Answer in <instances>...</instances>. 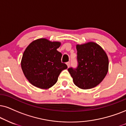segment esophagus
I'll use <instances>...</instances> for the list:
<instances>
[{
  "label": "esophagus",
  "instance_id": "esophagus-1",
  "mask_svg": "<svg viewBox=\"0 0 126 126\" xmlns=\"http://www.w3.org/2000/svg\"><path fill=\"white\" fill-rule=\"evenodd\" d=\"M66 63V65H67L68 67L69 68V66H70V62L68 61V62H67V63Z\"/></svg>",
  "mask_w": 126,
  "mask_h": 126
}]
</instances>
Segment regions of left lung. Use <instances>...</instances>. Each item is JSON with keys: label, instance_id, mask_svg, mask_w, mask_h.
I'll return each instance as SVG.
<instances>
[{"label": "left lung", "instance_id": "8db88e82", "mask_svg": "<svg viewBox=\"0 0 126 126\" xmlns=\"http://www.w3.org/2000/svg\"><path fill=\"white\" fill-rule=\"evenodd\" d=\"M77 68H69V74L76 86L83 89L99 85L108 72L109 60L106 52L93 42L77 45Z\"/></svg>", "mask_w": 126, "mask_h": 126}]
</instances>
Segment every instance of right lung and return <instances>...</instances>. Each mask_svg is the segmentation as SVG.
I'll use <instances>...</instances> for the list:
<instances>
[{
    "instance_id": "obj_1",
    "label": "right lung",
    "mask_w": 126,
    "mask_h": 126,
    "mask_svg": "<svg viewBox=\"0 0 126 126\" xmlns=\"http://www.w3.org/2000/svg\"><path fill=\"white\" fill-rule=\"evenodd\" d=\"M60 45L59 42L41 38L32 41L24 51L21 68L32 85L41 89L51 88L61 71L68 68L61 62L62 54L57 50Z\"/></svg>"
}]
</instances>
